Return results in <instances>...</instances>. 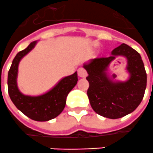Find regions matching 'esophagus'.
<instances>
[{
	"instance_id": "34e87169",
	"label": "esophagus",
	"mask_w": 153,
	"mask_h": 153,
	"mask_svg": "<svg viewBox=\"0 0 153 153\" xmlns=\"http://www.w3.org/2000/svg\"><path fill=\"white\" fill-rule=\"evenodd\" d=\"M78 75L81 77V78H86L87 75H88V73H87V71L83 68H79L78 70Z\"/></svg>"
}]
</instances>
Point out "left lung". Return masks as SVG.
<instances>
[{
    "label": "left lung",
    "mask_w": 153,
    "mask_h": 153,
    "mask_svg": "<svg viewBox=\"0 0 153 153\" xmlns=\"http://www.w3.org/2000/svg\"><path fill=\"white\" fill-rule=\"evenodd\" d=\"M117 56L128 59L130 78L114 81L107 74L108 65ZM88 74V96L91 108L105 117L117 119L131 114L140 105L147 86V74L140 54L126 44L114 48L111 56L91 60L83 65Z\"/></svg>",
    "instance_id": "left-lung-1"
}]
</instances>
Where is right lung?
<instances>
[{"label":"right lung","instance_id":"1","mask_svg":"<svg viewBox=\"0 0 153 153\" xmlns=\"http://www.w3.org/2000/svg\"><path fill=\"white\" fill-rule=\"evenodd\" d=\"M36 43L31 42L27 48L20 51L13 58L8 73V91L12 102L22 114L35 121L46 122L55 118L63 111L68 94L77 84L78 74L75 72L63 78L50 91L40 96L23 95L17 85L19 64L22 57L33 49Z\"/></svg>","mask_w":153,"mask_h":153}]
</instances>
